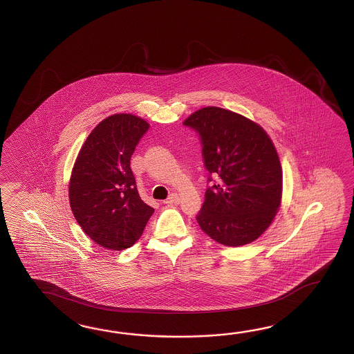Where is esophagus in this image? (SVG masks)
<instances>
[{
  "label": "esophagus",
  "mask_w": 354,
  "mask_h": 354,
  "mask_svg": "<svg viewBox=\"0 0 354 354\" xmlns=\"http://www.w3.org/2000/svg\"><path fill=\"white\" fill-rule=\"evenodd\" d=\"M180 203V196L177 195V194H172V195L169 196L168 198H167L165 203Z\"/></svg>",
  "instance_id": "obj_1"
}]
</instances>
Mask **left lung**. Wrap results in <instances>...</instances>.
I'll use <instances>...</instances> for the list:
<instances>
[{
	"instance_id": "8db88e82",
	"label": "left lung",
	"mask_w": 354,
	"mask_h": 354,
	"mask_svg": "<svg viewBox=\"0 0 354 354\" xmlns=\"http://www.w3.org/2000/svg\"><path fill=\"white\" fill-rule=\"evenodd\" d=\"M183 125L201 138L205 168L220 177L206 189L196 220L203 233L226 247L258 239L281 205L282 168L271 138L254 121L209 106L189 115Z\"/></svg>"
}]
</instances>
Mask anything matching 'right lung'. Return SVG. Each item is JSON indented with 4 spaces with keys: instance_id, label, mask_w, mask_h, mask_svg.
Here are the masks:
<instances>
[{
    "instance_id": "obj_1",
    "label": "right lung",
    "mask_w": 354,
    "mask_h": 354,
    "mask_svg": "<svg viewBox=\"0 0 354 354\" xmlns=\"http://www.w3.org/2000/svg\"><path fill=\"white\" fill-rule=\"evenodd\" d=\"M149 124L115 113L91 131L69 180V203L78 225L98 245L124 250L136 244L154 209L140 198L130 158Z\"/></svg>"
}]
</instances>
